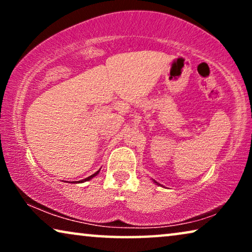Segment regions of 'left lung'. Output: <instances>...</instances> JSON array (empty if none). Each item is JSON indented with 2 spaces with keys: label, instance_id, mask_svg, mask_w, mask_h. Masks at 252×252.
<instances>
[{
  "label": "left lung",
  "instance_id": "8db88e82",
  "mask_svg": "<svg viewBox=\"0 0 252 252\" xmlns=\"http://www.w3.org/2000/svg\"><path fill=\"white\" fill-rule=\"evenodd\" d=\"M154 182H155V184H156V185H158V186H160L159 184H158V182H156V181H155V180H154Z\"/></svg>",
  "mask_w": 252,
  "mask_h": 252
}]
</instances>
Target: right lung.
Segmentation results:
<instances>
[{"mask_svg":"<svg viewBox=\"0 0 252 252\" xmlns=\"http://www.w3.org/2000/svg\"><path fill=\"white\" fill-rule=\"evenodd\" d=\"M98 173H99V170H98L97 172H95V173H94V174H92V175H91V177L86 178V179H84V180H81V181H78V182H85V181H89V180H91V179H93V178H94V177H96V175H97ZM73 182H77V181H73Z\"/></svg>","mask_w":252,"mask_h":252,"instance_id":"1","label":"right lung"}]
</instances>
